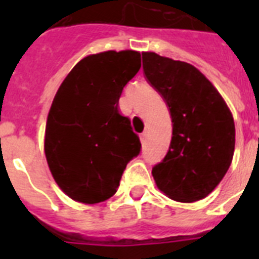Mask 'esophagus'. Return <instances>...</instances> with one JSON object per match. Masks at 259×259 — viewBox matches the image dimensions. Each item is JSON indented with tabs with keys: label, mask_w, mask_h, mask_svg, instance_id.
Returning <instances> with one entry per match:
<instances>
[{
	"label": "esophagus",
	"mask_w": 259,
	"mask_h": 259,
	"mask_svg": "<svg viewBox=\"0 0 259 259\" xmlns=\"http://www.w3.org/2000/svg\"><path fill=\"white\" fill-rule=\"evenodd\" d=\"M146 136H148V132H143V134L140 135V140H141V144H146Z\"/></svg>",
	"instance_id": "esophagus-1"
}]
</instances>
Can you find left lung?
<instances>
[{
    "label": "left lung",
    "instance_id": "1",
    "mask_svg": "<svg viewBox=\"0 0 259 259\" xmlns=\"http://www.w3.org/2000/svg\"><path fill=\"white\" fill-rule=\"evenodd\" d=\"M146 80L168 106L170 148L152 174L171 200L194 202L211 193L232 162L235 123L223 97L187 62L143 53Z\"/></svg>",
    "mask_w": 259,
    "mask_h": 259
}]
</instances>
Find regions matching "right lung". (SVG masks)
<instances>
[{"label":"right lung","mask_w":259,"mask_h":259,"mask_svg":"<svg viewBox=\"0 0 259 259\" xmlns=\"http://www.w3.org/2000/svg\"><path fill=\"white\" fill-rule=\"evenodd\" d=\"M140 67L135 50L92 54L70 71L53 100L45 155L59 188L77 202L114 196L127 163L140 154L131 120L118 110L123 88Z\"/></svg>","instance_id":"add662e5"}]
</instances>
